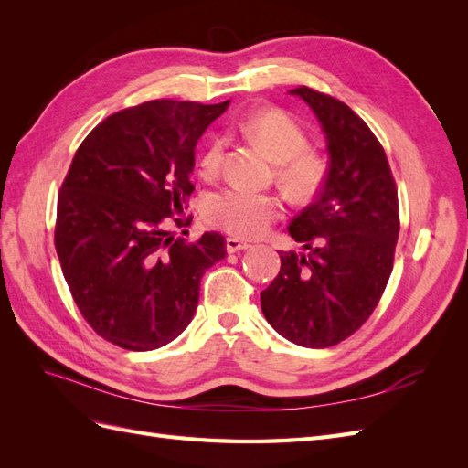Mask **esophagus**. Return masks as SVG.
<instances>
[{
	"instance_id": "34e87169",
	"label": "esophagus",
	"mask_w": 468,
	"mask_h": 468,
	"mask_svg": "<svg viewBox=\"0 0 468 468\" xmlns=\"http://www.w3.org/2000/svg\"><path fill=\"white\" fill-rule=\"evenodd\" d=\"M248 248H250V244L242 242V239H238V238L226 239V251H229V253H236V251H242V250H248Z\"/></svg>"
}]
</instances>
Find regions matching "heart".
Here are the masks:
<instances>
[{
    "label": "heart",
    "mask_w": 468,
    "mask_h": 468,
    "mask_svg": "<svg viewBox=\"0 0 468 468\" xmlns=\"http://www.w3.org/2000/svg\"><path fill=\"white\" fill-rule=\"evenodd\" d=\"M242 131L269 158L277 162V179L282 191L294 203L310 201L322 189L328 176V162L308 146V134L289 112L281 109H261L244 119ZM226 138L210 140L201 172L207 177L218 174L226 152ZM205 218L217 229L238 238L261 236L282 215V205L273 195L224 187L207 195L203 205Z\"/></svg>",
    "instance_id": "b5f03b06"
}]
</instances>
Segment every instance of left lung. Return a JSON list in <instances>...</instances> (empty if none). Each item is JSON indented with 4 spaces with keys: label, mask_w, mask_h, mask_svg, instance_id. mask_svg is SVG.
I'll return each mask as SVG.
<instances>
[{
    "label": "left lung",
    "mask_w": 468,
    "mask_h": 468,
    "mask_svg": "<svg viewBox=\"0 0 468 468\" xmlns=\"http://www.w3.org/2000/svg\"><path fill=\"white\" fill-rule=\"evenodd\" d=\"M291 93L318 117L330 169L316 201L289 226L308 253L281 251L261 310L289 342L322 349L356 334L385 292L400 232L399 191L385 148L357 112L313 88Z\"/></svg>",
    "instance_id": "obj_1"
}]
</instances>
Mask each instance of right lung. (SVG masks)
<instances>
[{
    "label": "right lung",
    "mask_w": 468,
    "mask_h": 468,
    "mask_svg": "<svg viewBox=\"0 0 468 468\" xmlns=\"http://www.w3.org/2000/svg\"><path fill=\"white\" fill-rule=\"evenodd\" d=\"M230 101L154 99L112 112L83 138L62 181L54 246L81 316L129 351L158 349L191 322L226 239L174 238L193 193L197 140Z\"/></svg>",
    "instance_id": "1"
}]
</instances>
